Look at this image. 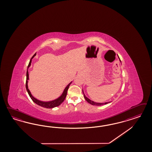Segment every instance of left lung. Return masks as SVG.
<instances>
[{
    "label": "left lung",
    "mask_w": 152,
    "mask_h": 152,
    "mask_svg": "<svg viewBox=\"0 0 152 152\" xmlns=\"http://www.w3.org/2000/svg\"><path fill=\"white\" fill-rule=\"evenodd\" d=\"M120 62H121V61H120ZM83 96H84V97H85V100H86V101H88V102L89 104H91V105H96V106H101V105H105V104H107V103H109V102H102V103H100V102H94V101L91 100L90 99H89L87 97L85 96V94L83 93Z\"/></svg>",
    "instance_id": "1"
}]
</instances>
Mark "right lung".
I'll use <instances>...</instances> for the list:
<instances>
[{
    "instance_id": "1",
    "label": "right lung",
    "mask_w": 152,
    "mask_h": 152,
    "mask_svg": "<svg viewBox=\"0 0 152 152\" xmlns=\"http://www.w3.org/2000/svg\"><path fill=\"white\" fill-rule=\"evenodd\" d=\"M36 53L31 58V59L29 61V63L28 64V69L30 67L31 64V62H32V60L33 58L36 56ZM29 80V74H28V71H27V79H26V89H27V91L30 97L31 98V99L32 100V101L36 103L37 105H39V106H42V107H45V108H48V109H51V108H53V107H55L57 106H58L60 105L64 100L66 95H67V91H68V89L69 88V85L70 84L72 83V82L69 83V84L65 88H64V91L63 93L62 94V95L60 96L59 97H58L57 99H56L55 100H53L52 101H40L39 100H38L37 99H36L35 97L33 96L31 94V93L30 92L29 90L28 89V80Z\"/></svg>"
}]
</instances>
